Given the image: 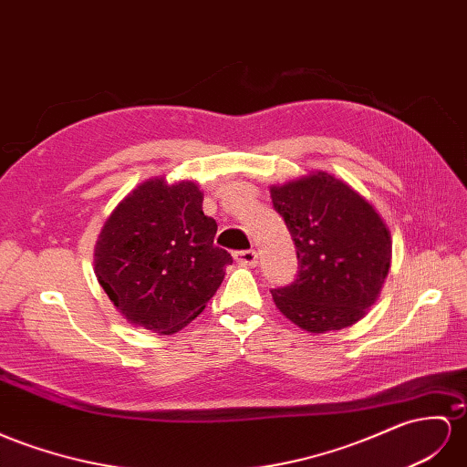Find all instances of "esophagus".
<instances>
[{
    "label": "esophagus",
    "mask_w": 467,
    "mask_h": 467,
    "mask_svg": "<svg viewBox=\"0 0 467 467\" xmlns=\"http://www.w3.org/2000/svg\"><path fill=\"white\" fill-rule=\"evenodd\" d=\"M234 260L243 266H256L258 254L256 250H238V253H234Z\"/></svg>",
    "instance_id": "1"
}]
</instances>
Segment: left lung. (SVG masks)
Segmentation results:
<instances>
[{
  "mask_svg": "<svg viewBox=\"0 0 467 467\" xmlns=\"http://www.w3.org/2000/svg\"><path fill=\"white\" fill-rule=\"evenodd\" d=\"M292 234L296 280L274 288L280 312L309 333L353 326L375 304L390 268V234L361 195L319 171L272 187Z\"/></svg>",
  "mask_w": 467,
  "mask_h": 467,
  "instance_id": "1",
  "label": "left lung"
}]
</instances>
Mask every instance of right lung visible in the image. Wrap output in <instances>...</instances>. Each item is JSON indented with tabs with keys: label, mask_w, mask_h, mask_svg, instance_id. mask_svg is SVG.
I'll return each mask as SVG.
<instances>
[{
	"label": "right lung",
	"mask_w": 467,
	"mask_h": 467,
	"mask_svg": "<svg viewBox=\"0 0 467 467\" xmlns=\"http://www.w3.org/2000/svg\"><path fill=\"white\" fill-rule=\"evenodd\" d=\"M193 182L151 179L119 202L100 233L97 278L130 324L170 336L191 324L233 256L214 246L217 221Z\"/></svg>",
	"instance_id": "right-lung-1"
}]
</instances>
